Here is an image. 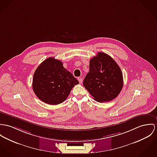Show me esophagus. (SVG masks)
I'll return each instance as SVG.
<instances>
[{
	"label": "esophagus",
	"instance_id": "obj_1",
	"mask_svg": "<svg viewBox=\"0 0 157 157\" xmlns=\"http://www.w3.org/2000/svg\"><path fill=\"white\" fill-rule=\"evenodd\" d=\"M78 81L79 82L80 84H82V81H83V80H82V79L81 78H78Z\"/></svg>",
	"mask_w": 157,
	"mask_h": 157
}]
</instances>
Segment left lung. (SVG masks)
<instances>
[{"mask_svg":"<svg viewBox=\"0 0 157 157\" xmlns=\"http://www.w3.org/2000/svg\"><path fill=\"white\" fill-rule=\"evenodd\" d=\"M83 85L97 101H109L118 96L122 88L121 69L110 56L99 52L90 60V71Z\"/></svg>","mask_w":157,"mask_h":157,"instance_id":"left-lung-1","label":"left lung"}]
</instances>
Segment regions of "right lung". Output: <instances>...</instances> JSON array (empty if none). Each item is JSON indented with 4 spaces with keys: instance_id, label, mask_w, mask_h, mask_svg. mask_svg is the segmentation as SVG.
<instances>
[{
    "instance_id": "add662e5",
    "label": "right lung",
    "mask_w": 157,
    "mask_h": 157,
    "mask_svg": "<svg viewBox=\"0 0 157 157\" xmlns=\"http://www.w3.org/2000/svg\"><path fill=\"white\" fill-rule=\"evenodd\" d=\"M78 81L66 70L60 60L49 57L36 69L33 78V90L40 100L49 105L63 103Z\"/></svg>"
}]
</instances>
